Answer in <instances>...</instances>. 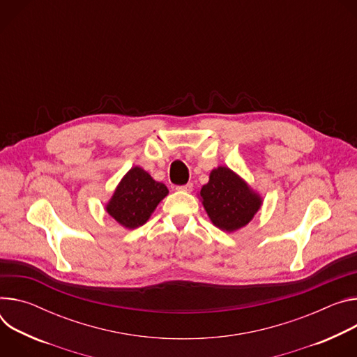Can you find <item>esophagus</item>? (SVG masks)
Segmentation results:
<instances>
[{
  "mask_svg": "<svg viewBox=\"0 0 357 357\" xmlns=\"http://www.w3.org/2000/svg\"><path fill=\"white\" fill-rule=\"evenodd\" d=\"M176 189H178V190H182V192H192V189H193V185H192V183H186V185L178 186Z\"/></svg>",
  "mask_w": 357,
  "mask_h": 357,
  "instance_id": "esophagus-1",
  "label": "esophagus"
}]
</instances>
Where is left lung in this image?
I'll use <instances>...</instances> for the list:
<instances>
[{"label": "left lung", "mask_w": 357, "mask_h": 357, "mask_svg": "<svg viewBox=\"0 0 357 357\" xmlns=\"http://www.w3.org/2000/svg\"><path fill=\"white\" fill-rule=\"evenodd\" d=\"M197 196L211 222L223 231L234 233L247 226L263 206V196L229 167L212 169L209 182Z\"/></svg>", "instance_id": "8db88e82"}]
</instances>
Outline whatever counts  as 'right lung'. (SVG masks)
Returning a JSON list of instances; mask_svg holds the SVG:
<instances>
[{
    "label": "right lung",
    "mask_w": 357,
    "mask_h": 357,
    "mask_svg": "<svg viewBox=\"0 0 357 357\" xmlns=\"http://www.w3.org/2000/svg\"><path fill=\"white\" fill-rule=\"evenodd\" d=\"M168 193L162 182L141 167H132L116 186L105 209L120 226L132 230L148 222Z\"/></svg>",
    "instance_id": "right-lung-1"
}]
</instances>
